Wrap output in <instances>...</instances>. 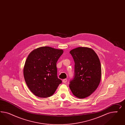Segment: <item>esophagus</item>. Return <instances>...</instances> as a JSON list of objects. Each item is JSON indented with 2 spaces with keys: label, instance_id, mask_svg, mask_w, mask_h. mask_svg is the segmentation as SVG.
Listing matches in <instances>:
<instances>
[{
  "label": "esophagus",
  "instance_id": "obj_1",
  "mask_svg": "<svg viewBox=\"0 0 125 125\" xmlns=\"http://www.w3.org/2000/svg\"><path fill=\"white\" fill-rule=\"evenodd\" d=\"M62 82L63 83H66L67 82V79H64L62 80Z\"/></svg>",
  "mask_w": 125,
  "mask_h": 125
}]
</instances>
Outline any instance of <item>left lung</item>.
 Wrapping results in <instances>:
<instances>
[{
	"label": "left lung",
	"mask_w": 125,
	"mask_h": 125,
	"mask_svg": "<svg viewBox=\"0 0 125 125\" xmlns=\"http://www.w3.org/2000/svg\"><path fill=\"white\" fill-rule=\"evenodd\" d=\"M70 53L75 62V73L69 87L76 97L85 98L95 91L100 82V62L94 51L87 47L76 48Z\"/></svg>",
	"instance_id": "1"
}]
</instances>
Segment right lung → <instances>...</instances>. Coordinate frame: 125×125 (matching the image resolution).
<instances>
[{
    "label": "right lung",
    "instance_id": "obj_1",
    "mask_svg": "<svg viewBox=\"0 0 125 125\" xmlns=\"http://www.w3.org/2000/svg\"><path fill=\"white\" fill-rule=\"evenodd\" d=\"M63 53L62 49L45 46L34 49L28 55L24 77L27 87L36 96L50 97L62 83L57 76L56 63Z\"/></svg>",
    "mask_w": 125,
    "mask_h": 125
}]
</instances>
